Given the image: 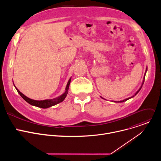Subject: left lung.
Listing matches in <instances>:
<instances>
[{"label":"left lung","mask_w":161,"mask_h":161,"mask_svg":"<svg viewBox=\"0 0 161 161\" xmlns=\"http://www.w3.org/2000/svg\"><path fill=\"white\" fill-rule=\"evenodd\" d=\"M147 67L146 68V71H145V75H144V78H143V83H142V86H141V87L139 88V90H137L136 92L135 93V94L134 95V96H132V97H129V98H127V99H124V100H122V101H112V102H114V103H123V102H125V101H127L128 99H131V98H132V97H134L137 93L139 92H140V90H141V88H142V86H143V83H144V81H145V75H146V73H147ZM102 99H104L103 97H101ZM106 100V99H105Z\"/></svg>","instance_id":"8db88e82"}]
</instances>
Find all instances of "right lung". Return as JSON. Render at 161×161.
I'll use <instances>...</instances> for the list:
<instances>
[{
  "label": "right lung",
  "mask_w": 161,
  "mask_h": 161,
  "mask_svg": "<svg viewBox=\"0 0 161 161\" xmlns=\"http://www.w3.org/2000/svg\"><path fill=\"white\" fill-rule=\"evenodd\" d=\"M71 78L69 80L67 84L66 85L65 87V92L62 94L60 96L53 99H46V100H42V101H36V100H34L32 99H30L29 97H27V96H25L24 94H23L15 86V85H14V87L16 88L17 92H18V94L20 95V96L24 99L26 102H27L29 104L34 106H37L39 108H48L50 107H52L53 106H55L61 102H62L65 98L67 96V94L68 93V90H69V85L71 83Z\"/></svg>",
  "instance_id": "right-lung-1"
}]
</instances>
